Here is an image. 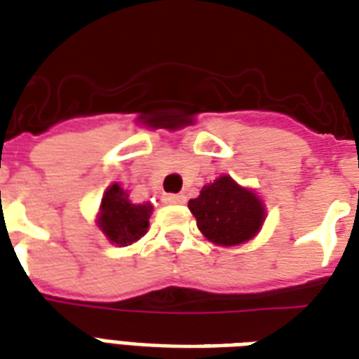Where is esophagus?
Returning a JSON list of instances; mask_svg holds the SVG:
<instances>
[{
  "mask_svg": "<svg viewBox=\"0 0 359 359\" xmlns=\"http://www.w3.org/2000/svg\"><path fill=\"white\" fill-rule=\"evenodd\" d=\"M164 203L166 205H183L185 203V195H166Z\"/></svg>",
  "mask_w": 359,
  "mask_h": 359,
  "instance_id": "esophagus-1",
  "label": "esophagus"
}]
</instances>
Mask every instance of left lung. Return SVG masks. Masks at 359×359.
Here are the masks:
<instances>
[{
  "mask_svg": "<svg viewBox=\"0 0 359 359\" xmlns=\"http://www.w3.org/2000/svg\"><path fill=\"white\" fill-rule=\"evenodd\" d=\"M191 214L206 239L218 247H237L258 235L266 219V205L256 191L243 187L231 176L206 183L189 201Z\"/></svg>",
  "mask_w": 359,
  "mask_h": 359,
  "instance_id": "left-lung-1",
  "label": "left lung"
}]
</instances>
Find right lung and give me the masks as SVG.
I'll return each mask as SVG.
<instances>
[{
    "label": "right lung",
    "mask_w": 359,
    "mask_h": 359,
    "mask_svg": "<svg viewBox=\"0 0 359 359\" xmlns=\"http://www.w3.org/2000/svg\"><path fill=\"white\" fill-rule=\"evenodd\" d=\"M153 208L151 203H133L120 183H111L103 193L95 224L112 245L128 247L147 233Z\"/></svg>",
    "instance_id": "1"
}]
</instances>
